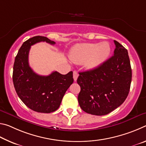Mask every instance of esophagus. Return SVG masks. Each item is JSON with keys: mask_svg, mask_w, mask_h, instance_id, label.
Wrapping results in <instances>:
<instances>
[{"mask_svg": "<svg viewBox=\"0 0 146 146\" xmlns=\"http://www.w3.org/2000/svg\"><path fill=\"white\" fill-rule=\"evenodd\" d=\"M78 76V73H77V71H73V78H74V80L76 81V80H77Z\"/></svg>", "mask_w": 146, "mask_h": 146, "instance_id": "obj_1", "label": "esophagus"}]
</instances>
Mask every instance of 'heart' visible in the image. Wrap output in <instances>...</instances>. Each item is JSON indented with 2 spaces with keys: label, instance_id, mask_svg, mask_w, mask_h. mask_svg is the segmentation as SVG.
Returning a JSON list of instances; mask_svg holds the SVG:
<instances>
[{
  "label": "heart",
  "instance_id": "1",
  "mask_svg": "<svg viewBox=\"0 0 146 146\" xmlns=\"http://www.w3.org/2000/svg\"><path fill=\"white\" fill-rule=\"evenodd\" d=\"M111 48L106 42L100 44H80L73 48L70 57L74 62H85L86 67L94 69L100 66L110 55Z\"/></svg>",
  "mask_w": 146,
  "mask_h": 146
}]
</instances>
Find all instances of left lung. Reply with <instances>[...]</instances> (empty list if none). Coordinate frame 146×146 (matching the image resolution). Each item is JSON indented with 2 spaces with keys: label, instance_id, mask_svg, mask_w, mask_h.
I'll list each match as a JSON object with an SVG mask.
<instances>
[{
  "label": "left lung",
  "instance_id": "obj_1",
  "mask_svg": "<svg viewBox=\"0 0 146 146\" xmlns=\"http://www.w3.org/2000/svg\"><path fill=\"white\" fill-rule=\"evenodd\" d=\"M114 42L111 57L97 68L79 73L78 101L89 114H108L119 107L129 94L132 71L127 50L117 41Z\"/></svg>",
  "mask_w": 146,
  "mask_h": 146
}]
</instances>
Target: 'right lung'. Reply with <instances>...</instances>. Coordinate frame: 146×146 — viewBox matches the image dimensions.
I'll use <instances>...</instances> for the list:
<instances>
[{
  "mask_svg": "<svg viewBox=\"0 0 146 146\" xmlns=\"http://www.w3.org/2000/svg\"><path fill=\"white\" fill-rule=\"evenodd\" d=\"M40 42L55 44L42 36L24 42L15 59L13 82L19 97L27 107L36 112L49 113L59 108L64 94L73 84V72L62 75L53 71L48 76L35 73L29 65L28 55L31 46Z\"/></svg>",
  "mask_w": 146,
  "mask_h": 146,
  "instance_id": "obj_1",
  "label": "right lung"
}]
</instances>
